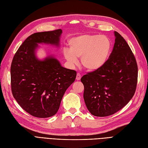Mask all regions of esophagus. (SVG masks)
Returning a JSON list of instances; mask_svg holds the SVG:
<instances>
[{"mask_svg":"<svg viewBox=\"0 0 148 148\" xmlns=\"http://www.w3.org/2000/svg\"><path fill=\"white\" fill-rule=\"evenodd\" d=\"M81 75H80V73H78L77 74H76V80H77V81L81 79Z\"/></svg>","mask_w":148,"mask_h":148,"instance_id":"esophagus-1","label":"esophagus"}]
</instances>
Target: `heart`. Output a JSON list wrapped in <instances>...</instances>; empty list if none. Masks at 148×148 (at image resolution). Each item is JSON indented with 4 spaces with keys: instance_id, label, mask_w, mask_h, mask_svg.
Returning <instances> with one entry per match:
<instances>
[{
    "instance_id": "1",
    "label": "heart",
    "mask_w": 148,
    "mask_h": 148,
    "mask_svg": "<svg viewBox=\"0 0 148 148\" xmlns=\"http://www.w3.org/2000/svg\"><path fill=\"white\" fill-rule=\"evenodd\" d=\"M69 48L64 50L65 59L71 66L78 63L89 72L102 68L108 61L112 45L108 37L97 34H82L70 39Z\"/></svg>"
}]
</instances>
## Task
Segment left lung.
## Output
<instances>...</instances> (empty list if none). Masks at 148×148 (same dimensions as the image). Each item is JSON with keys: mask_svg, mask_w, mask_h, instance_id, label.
Returning a JSON list of instances; mask_svg holds the SVG:
<instances>
[{"mask_svg": "<svg viewBox=\"0 0 148 148\" xmlns=\"http://www.w3.org/2000/svg\"><path fill=\"white\" fill-rule=\"evenodd\" d=\"M115 43L107 62L81 79L83 97L90 113L98 117L114 114L133 97L138 79L134 55L124 38L114 32Z\"/></svg>", "mask_w": 148, "mask_h": 148, "instance_id": "8db88e82", "label": "left lung"}]
</instances>
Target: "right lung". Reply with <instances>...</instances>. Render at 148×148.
<instances>
[{
  "label": "right lung",
  "instance_id": "obj_1",
  "mask_svg": "<svg viewBox=\"0 0 148 148\" xmlns=\"http://www.w3.org/2000/svg\"><path fill=\"white\" fill-rule=\"evenodd\" d=\"M61 29L37 32L25 40L15 53L11 65L14 98L30 115L40 118L56 114L66 90L75 80L76 71L61 66L53 55L37 58L38 44L59 47Z\"/></svg>",
  "mask_w": 148,
  "mask_h": 148
}]
</instances>
